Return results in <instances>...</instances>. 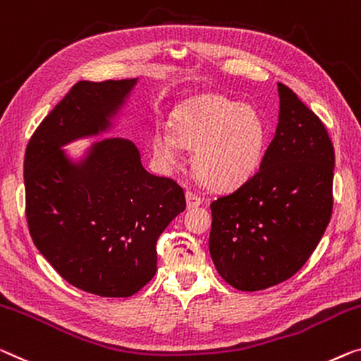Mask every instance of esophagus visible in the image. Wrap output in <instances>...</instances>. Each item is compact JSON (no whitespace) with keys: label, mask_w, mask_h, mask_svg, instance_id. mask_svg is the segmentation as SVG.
<instances>
[{"label":"esophagus","mask_w":361,"mask_h":361,"mask_svg":"<svg viewBox=\"0 0 361 361\" xmlns=\"http://www.w3.org/2000/svg\"><path fill=\"white\" fill-rule=\"evenodd\" d=\"M201 202H202V199L199 197L196 192H192L190 190L186 191V204H188V207H190V209L197 207V206H201Z\"/></svg>","instance_id":"1"}]
</instances>
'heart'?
<instances>
[{"label":"heart","instance_id":"1","mask_svg":"<svg viewBox=\"0 0 361 361\" xmlns=\"http://www.w3.org/2000/svg\"><path fill=\"white\" fill-rule=\"evenodd\" d=\"M171 131H154L155 157L165 165H176L178 142L196 149L195 173L215 191L235 190L248 181L266 149L267 129L257 110L220 94L197 95L180 105L171 116Z\"/></svg>","mask_w":361,"mask_h":361}]
</instances>
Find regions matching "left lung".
I'll return each mask as SVG.
<instances>
[{
    "label": "left lung",
    "mask_w": 361,
    "mask_h": 361,
    "mask_svg": "<svg viewBox=\"0 0 361 361\" xmlns=\"http://www.w3.org/2000/svg\"><path fill=\"white\" fill-rule=\"evenodd\" d=\"M276 136L259 170L211 202L215 269L228 285L256 292L295 276L329 225L336 154L321 118L279 82Z\"/></svg>",
    "instance_id": "left-lung-1"
}]
</instances>
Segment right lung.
<instances>
[{
  "label": "right lung",
  "instance_id": "obj_1",
  "mask_svg": "<svg viewBox=\"0 0 361 361\" xmlns=\"http://www.w3.org/2000/svg\"><path fill=\"white\" fill-rule=\"evenodd\" d=\"M136 79L80 80L43 118L24 157L32 240L64 281L99 297H131L157 271V240L185 211L183 188L150 175L133 142L97 144L82 165L60 147L109 128Z\"/></svg>",
  "mask_w": 361,
  "mask_h": 361
}]
</instances>
